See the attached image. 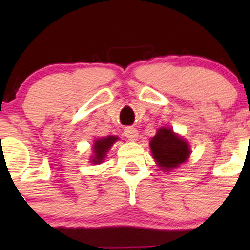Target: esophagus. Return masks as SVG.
I'll return each mask as SVG.
<instances>
[{
  "mask_svg": "<svg viewBox=\"0 0 250 250\" xmlns=\"http://www.w3.org/2000/svg\"><path fill=\"white\" fill-rule=\"evenodd\" d=\"M125 135L128 140H131V141H136L137 137H139V131H137L136 128L134 127H128L125 129Z\"/></svg>",
  "mask_w": 250,
  "mask_h": 250,
  "instance_id": "obj_1",
  "label": "esophagus"
}]
</instances>
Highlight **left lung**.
<instances>
[{
  "label": "left lung",
  "mask_w": 250,
  "mask_h": 250,
  "mask_svg": "<svg viewBox=\"0 0 250 250\" xmlns=\"http://www.w3.org/2000/svg\"><path fill=\"white\" fill-rule=\"evenodd\" d=\"M149 145L155 161L163 171L177 168L190 155L188 142L169 128H160Z\"/></svg>",
  "instance_id": "8db88e82"
}]
</instances>
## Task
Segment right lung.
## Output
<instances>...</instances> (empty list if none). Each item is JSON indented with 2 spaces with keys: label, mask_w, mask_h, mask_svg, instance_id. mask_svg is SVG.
I'll return each mask as SVG.
<instances>
[{
  "label": "right lung",
  "mask_w": 250,
  "mask_h": 250,
  "mask_svg": "<svg viewBox=\"0 0 250 250\" xmlns=\"http://www.w3.org/2000/svg\"><path fill=\"white\" fill-rule=\"evenodd\" d=\"M119 137L117 136H107V137H100V139L95 140L93 146V155H91L90 162L99 165V163L103 162L104 157L107 156V153L111 146L115 143Z\"/></svg>",
  "instance_id": "right-lung-1"
}]
</instances>
